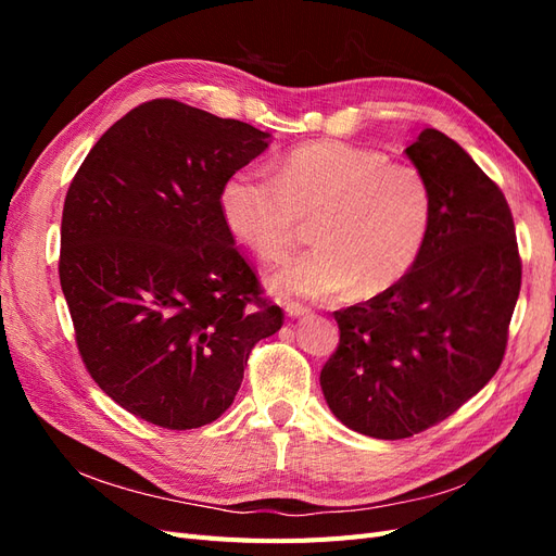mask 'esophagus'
Instances as JSON below:
<instances>
[{
  "mask_svg": "<svg viewBox=\"0 0 556 556\" xmlns=\"http://www.w3.org/2000/svg\"><path fill=\"white\" fill-rule=\"evenodd\" d=\"M282 308H285V315H288V317H301V315L308 313V308L304 304H296V301H285Z\"/></svg>",
  "mask_w": 556,
  "mask_h": 556,
  "instance_id": "obj_1",
  "label": "esophagus"
}]
</instances>
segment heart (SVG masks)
Instances as JSON below:
<instances>
[{
    "label": "heart",
    "mask_w": 556,
    "mask_h": 556,
    "mask_svg": "<svg viewBox=\"0 0 556 556\" xmlns=\"http://www.w3.org/2000/svg\"><path fill=\"white\" fill-rule=\"evenodd\" d=\"M225 227L262 262H278L306 237L315 245L271 276L280 294L325 299L357 288L382 294L406 278L427 245L433 192L413 164L341 141L294 148L278 176L233 172L220 190Z\"/></svg>",
    "instance_id": "heart-1"
}]
</instances>
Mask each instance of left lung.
Instances as JSON below:
<instances>
[{"mask_svg": "<svg viewBox=\"0 0 556 556\" xmlns=\"http://www.w3.org/2000/svg\"><path fill=\"white\" fill-rule=\"evenodd\" d=\"M406 155L433 192L427 245L396 288L333 313L341 339L319 374L331 413L382 441L443 422L492 380L521 285L498 185L439 129Z\"/></svg>", "mask_w": 556, "mask_h": 556, "instance_id": "obj_1", "label": "left lung"}]
</instances>
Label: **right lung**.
Returning a JSON list of instances; mask_svg holds the SVG:
<instances>
[{"label":"right lung","instance_id":"right-lung-1","mask_svg":"<svg viewBox=\"0 0 556 556\" xmlns=\"http://www.w3.org/2000/svg\"><path fill=\"white\" fill-rule=\"evenodd\" d=\"M268 131L176 99L121 117L83 160L62 211L60 282L92 380L164 429L237 396L250 350L282 327L220 213L225 180Z\"/></svg>","mask_w":556,"mask_h":556}]
</instances>
